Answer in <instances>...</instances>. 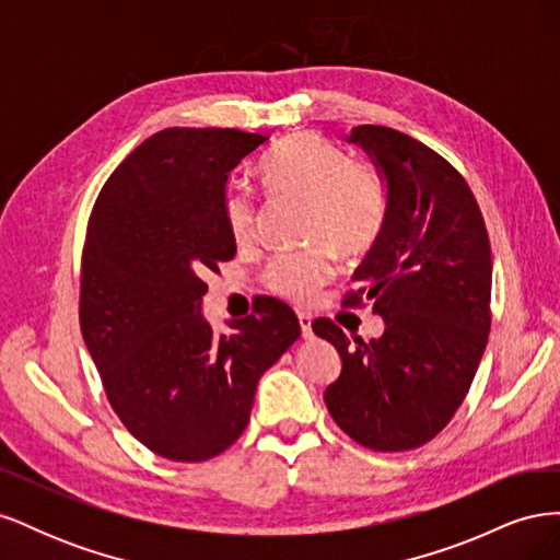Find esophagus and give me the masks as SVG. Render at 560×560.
Listing matches in <instances>:
<instances>
[{"mask_svg": "<svg viewBox=\"0 0 560 560\" xmlns=\"http://www.w3.org/2000/svg\"><path fill=\"white\" fill-rule=\"evenodd\" d=\"M299 325H301L303 338H311V336H313V315H311V313L301 311V313H299Z\"/></svg>", "mask_w": 560, "mask_h": 560, "instance_id": "1", "label": "esophagus"}]
</instances>
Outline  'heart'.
<instances>
[{
    "label": "heart",
    "instance_id": "1",
    "mask_svg": "<svg viewBox=\"0 0 560 560\" xmlns=\"http://www.w3.org/2000/svg\"><path fill=\"white\" fill-rule=\"evenodd\" d=\"M261 179L273 194L306 202L303 238L315 241L299 252H284L268 264L266 287L290 301H308L329 276L325 242L336 254H360L371 247L385 217V182L374 165L348 161L317 132H296L270 151ZM231 235L245 243L254 233V200L233 189L224 198Z\"/></svg>",
    "mask_w": 560,
    "mask_h": 560
}]
</instances>
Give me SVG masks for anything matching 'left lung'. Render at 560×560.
<instances>
[{"label": "left lung", "instance_id": "left-lung-1", "mask_svg": "<svg viewBox=\"0 0 560 560\" xmlns=\"http://www.w3.org/2000/svg\"><path fill=\"white\" fill-rule=\"evenodd\" d=\"M385 182V217L346 306L371 301L385 331L350 338L331 319L313 331L341 354L325 404L354 442L411 451L442 432L477 374L490 329L488 231L467 182L422 142L385 126L352 128Z\"/></svg>", "mask_w": 560, "mask_h": 560}]
</instances>
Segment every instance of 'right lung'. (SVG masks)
Masks as SVG:
<instances>
[{
	"mask_svg": "<svg viewBox=\"0 0 560 560\" xmlns=\"http://www.w3.org/2000/svg\"><path fill=\"white\" fill-rule=\"evenodd\" d=\"M233 128L151 135L100 191L81 259V334L112 409L167 460L202 463L249 422L257 383L301 336L287 303L214 336L202 276L233 259L224 217L231 173L266 144Z\"/></svg>",
	"mask_w": 560,
	"mask_h": 560,
	"instance_id": "add662e5",
	"label": "right lung"
}]
</instances>
